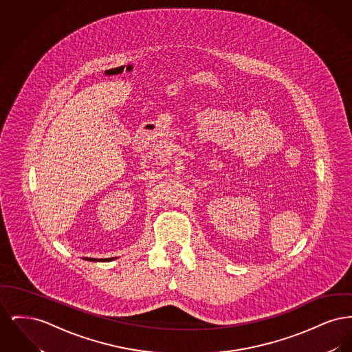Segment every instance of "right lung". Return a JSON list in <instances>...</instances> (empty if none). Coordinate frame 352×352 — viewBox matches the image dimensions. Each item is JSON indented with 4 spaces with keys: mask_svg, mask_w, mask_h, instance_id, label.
Wrapping results in <instances>:
<instances>
[{
    "mask_svg": "<svg viewBox=\"0 0 352 352\" xmlns=\"http://www.w3.org/2000/svg\"><path fill=\"white\" fill-rule=\"evenodd\" d=\"M83 260H88V261H108V260H113V258H91V257H83Z\"/></svg>",
    "mask_w": 352,
    "mask_h": 352,
    "instance_id": "obj_1",
    "label": "right lung"
}]
</instances>
